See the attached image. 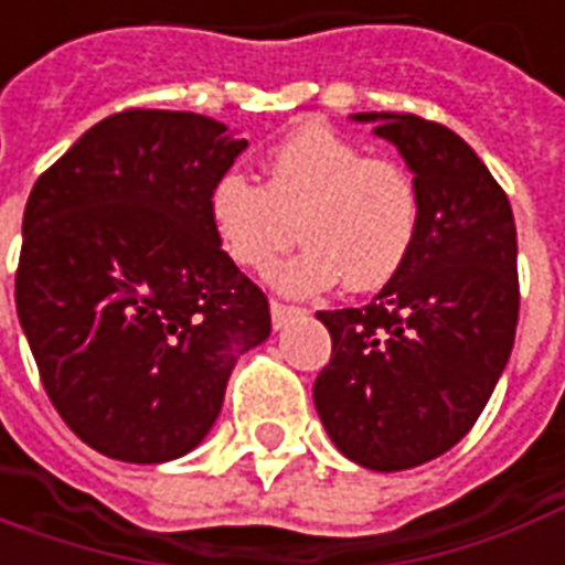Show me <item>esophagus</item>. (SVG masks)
I'll list each match as a JSON object with an SVG mask.
<instances>
[{"label": "esophagus", "mask_w": 565, "mask_h": 565, "mask_svg": "<svg viewBox=\"0 0 565 565\" xmlns=\"http://www.w3.org/2000/svg\"><path fill=\"white\" fill-rule=\"evenodd\" d=\"M301 307L295 305H282V301H270V317H274V329H282L286 322L298 313Z\"/></svg>", "instance_id": "esophagus-1"}]
</instances>
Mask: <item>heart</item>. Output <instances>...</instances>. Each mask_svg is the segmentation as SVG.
Masks as SVG:
<instances>
[{
	"label": "heart",
	"instance_id": "heart-1",
	"mask_svg": "<svg viewBox=\"0 0 565 565\" xmlns=\"http://www.w3.org/2000/svg\"><path fill=\"white\" fill-rule=\"evenodd\" d=\"M209 221L245 270L274 267L298 233L305 252L274 274L282 291L310 295L341 279L350 291H375L418 243L422 193L396 159L369 157L334 128L307 122L267 150L264 184L221 171L209 186Z\"/></svg>",
	"mask_w": 565,
	"mask_h": 565
}]
</instances>
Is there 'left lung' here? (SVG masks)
I'll return each instance as SVG.
<instances>
[{"label": "left lung", "mask_w": 565, "mask_h": 565, "mask_svg": "<svg viewBox=\"0 0 565 565\" xmlns=\"http://www.w3.org/2000/svg\"><path fill=\"white\" fill-rule=\"evenodd\" d=\"M396 143L422 193L403 270L365 307L320 310L332 360L313 403L332 443L369 470L418 468L477 424L520 317L508 193L452 128L415 113H360Z\"/></svg>", "instance_id": "1"}]
</instances>
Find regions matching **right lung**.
Here are the masks:
<instances>
[{
    "label": "right lung",
    "instance_id": "1",
    "mask_svg": "<svg viewBox=\"0 0 565 565\" xmlns=\"http://www.w3.org/2000/svg\"><path fill=\"white\" fill-rule=\"evenodd\" d=\"M245 141L196 113L122 110L39 174L23 209L18 320L70 430L107 458H181L215 424L267 295L209 221Z\"/></svg>",
    "mask_w": 565,
    "mask_h": 565
}]
</instances>
